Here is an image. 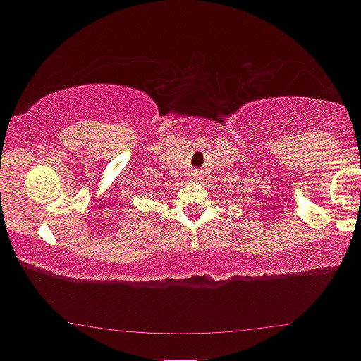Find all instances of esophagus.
Returning a JSON list of instances; mask_svg holds the SVG:
<instances>
[{"label":"esophagus","instance_id":"34e87169","mask_svg":"<svg viewBox=\"0 0 361 361\" xmlns=\"http://www.w3.org/2000/svg\"><path fill=\"white\" fill-rule=\"evenodd\" d=\"M191 175H192V178L197 180V178H200V176H201V171H197V170H196V171H192Z\"/></svg>","mask_w":361,"mask_h":361}]
</instances>
